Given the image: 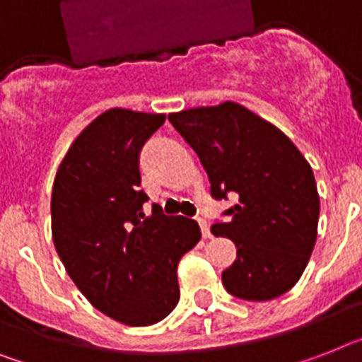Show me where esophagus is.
<instances>
[{
	"instance_id": "esophagus-1",
	"label": "esophagus",
	"mask_w": 362,
	"mask_h": 362,
	"mask_svg": "<svg viewBox=\"0 0 362 362\" xmlns=\"http://www.w3.org/2000/svg\"><path fill=\"white\" fill-rule=\"evenodd\" d=\"M198 223H199V228H202L203 238H211V237H213V235H211V226H209L207 220H203V218H198Z\"/></svg>"
}]
</instances>
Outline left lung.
Segmentation results:
<instances>
[{
    "mask_svg": "<svg viewBox=\"0 0 362 362\" xmlns=\"http://www.w3.org/2000/svg\"><path fill=\"white\" fill-rule=\"evenodd\" d=\"M168 120L198 153L211 196L238 198L223 213L228 222L211 228L237 246V259L222 272L226 291L247 301L291 291L309 262L320 214L305 157L276 125L233 101L181 110Z\"/></svg>",
    "mask_w": 362,
    "mask_h": 362,
    "instance_id": "8db88e82",
    "label": "left lung"
}]
</instances>
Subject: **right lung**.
I'll return each instance as SVG.
<instances>
[{"label":"right lung","instance_id":"right-lung-1","mask_svg":"<svg viewBox=\"0 0 362 362\" xmlns=\"http://www.w3.org/2000/svg\"><path fill=\"white\" fill-rule=\"evenodd\" d=\"M164 115L110 109L74 140L52 192L55 250L85 298L127 325H151L179 301V259L202 238L198 222L144 214L139 157Z\"/></svg>","mask_w":362,"mask_h":362}]
</instances>
